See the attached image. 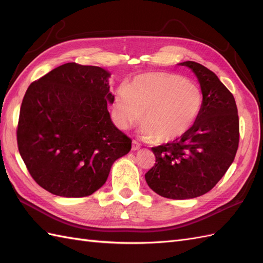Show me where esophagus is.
I'll use <instances>...</instances> for the list:
<instances>
[{
  "label": "esophagus",
  "mask_w": 263,
  "mask_h": 263,
  "mask_svg": "<svg viewBox=\"0 0 263 263\" xmlns=\"http://www.w3.org/2000/svg\"><path fill=\"white\" fill-rule=\"evenodd\" d=\"M140 147H141V144L139 143L138 141H136V140L132 141V150H135V152H136V150L140 149Z\"/></svg>",
  "instance_id": "esophagus-1"
}]
</instances>
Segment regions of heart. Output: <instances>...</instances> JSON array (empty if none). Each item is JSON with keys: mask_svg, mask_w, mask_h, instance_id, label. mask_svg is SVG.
Returning a JSON list of instances; mask_svg holds the SVG:
<instances>
[{"mask_svg": "<svg viewBox=\"0 0 263 263\" xmlns=\"http://www.w3.org/2000/svg\"><path fill=\"white\" fill-rule=\"evenodd\" d=\"M202 104L201 89L184 77L168 72H148L119 89L114 103L115 119L122 128L143 119L141 136L164 143L174 141L191 130Z\"/></svg>", "mask_w": 263, "mask_h": 263, "instance_id": "1", "label": "heart"}]
</instances>
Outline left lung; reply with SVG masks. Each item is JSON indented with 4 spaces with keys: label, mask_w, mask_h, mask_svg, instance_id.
<instances>
[{
    "label": "left lung",
    "mask_w": 263,
    "mask_h": 263,
    "mask_svg": "<svg viewBox=\"0 0 263 263\" xmlns=\"http://www.w3.org/2000/svg\"><path fill=\"white\" fill-rule=\"evenodd\" d=\"M197 76L203 96L195 124L183 137L152 148L156 163L144 177L164 198L200 197L214 187L235 158L239 121L235 99L214 72L193 61L180 63Z\"/></svg>",
    "instance_id": "obj_1"
}]
</instances>
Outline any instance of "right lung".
<instances>
[{
	"label": "right lung",
	"instance_id": "1",
	"mask_svg": "<svg viewBox=\"0 0 263 263\" xmlns=\"http://www.w3.org/2000/svg\"><path fill=\"white\" fill-rule=\"evenodd\" d=\"M109 72L65 63L28 87L16 141L28 172L39 186L59 197L81 198L107 180L132 140L110 120Z\"/></svg>",
	"mask_w": 263,
	"mask_h": 263
}]
</instances>
